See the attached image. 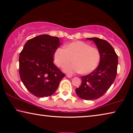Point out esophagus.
Here are the masks:
<instances>
[{
    "label": "esophagus",
    "instance_id": "esophagus-1",
    "mask_svg": "<svg viewBox=\"0 0 133 133\" xmlns=\"http://www.w3.org/2000/svg\"><path fill=\"white\" fill-rule=\"evenodd\" d=\"M66 76L68 78H71L72 77V75H70V74H67V75H66Z\"/></svg>",
    "mask_w": 133,
    "mask_h": 133
}]
</instances>
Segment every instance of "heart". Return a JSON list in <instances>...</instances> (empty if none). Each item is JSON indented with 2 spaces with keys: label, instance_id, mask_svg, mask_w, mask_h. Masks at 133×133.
Instances as JSON below:
<instances>
[{
  "label": "heart",
  "instance_id": "1",
  "mask_svg": "<svg viewBox=\"0 0 133 133\" xmlns=\"http://www.w3.org/2000/svg\"><path fill=\"white\" fill-rule=\"evenodd\" d=\"M54 61L58 67H63L73 60V63L63 68L69 73L89 74L95 70L100 60V54L96 48L87 43L77 41L67 44L64 48H58L53 55Z\"/></svg>",
  "mask_w": 133,
  "mask_h": 133
}]
</instances>
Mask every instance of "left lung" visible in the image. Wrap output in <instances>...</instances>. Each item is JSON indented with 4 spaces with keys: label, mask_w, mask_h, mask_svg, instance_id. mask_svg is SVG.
<instances>
[{
    "label": "left lung",
    "mask_w": 133,
    "mask_h": 133,
    "mask_svg": "<svg viewBox=\"0 0 133 133\" xmlns=\"http://www.w3.org/2000/svg\"><path fill=\"white\" fill-rule=\"evenodd\" d=\"M93 41L100 54V60L95 70L82 76V83L76 89L77 95L85 100H93L104 95L115 80L117 70L118 56L106 40L98 37L87 38Z\"/></svg>",
    "instance_id": "obj_1"
}]
</instances>
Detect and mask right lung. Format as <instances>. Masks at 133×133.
I'll return each mask as SVG.
<instances>
[{
	"instance_id": "add662e5",
	"label": "right lung",
	"mask_w": 133,
	"mask_h": 133,
	"mask_svg": "<svg viewBox=\"0 0 133 133\" xmlns=\"http://www.w3.org/2000/svg\"><path fill=\"white\" fill-rule=\"evenodd\" d=\"M57 37L42 35L29 40L19 55V75L29 91L38 97L55 93L65 75L53 63Z\"/></svg>"
}]
</instances>
